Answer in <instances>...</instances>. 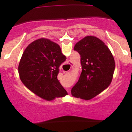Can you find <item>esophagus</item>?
Instances as JSON below:
<instances>
[{
    "mask_svg": "<svg viewBox=\"0 0 132 132\" xmlns=\"http://www.w3.org/2000/svg\"><path fill=\"white\" fill-rule=\"evenodd\" d=\"M69 64L70 65L71 67H72V63H69ZM67 91H68V93H70V92H71V90H70V89H67Z\"/></svg>",
    "mask_w": 132,
    "mask_h": 132,
    "instance_id": "1",
    "label": "esophagus"
}]
</instances>
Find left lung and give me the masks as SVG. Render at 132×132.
<instances>
[{
  "label": "left lung",
  "mask_w": 132,
  "mask_h": 132,
  "mask_svg": "<svg viewBox=\"0 0 132 132\" xmlns=\"http://www.w3.org/2000/svg\"><path fill=\"white\" fill-rule=\"evenodd\" d=\"M74 50L81 56L82 72L71 89V94L88 101L110 84L116 67L114 58L107 45L94 36H87L78 42Z\"/></svg>",
  "instance_id": "8db88e82"
}]
</instances>
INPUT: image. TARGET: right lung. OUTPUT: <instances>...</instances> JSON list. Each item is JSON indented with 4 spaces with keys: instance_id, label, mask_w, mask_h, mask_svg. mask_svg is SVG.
I'll return each instance as SVG.
<instances>
[{
    "instance_id": "right-lung-1",
    "label": "right lung",
    "mask_w": 132,
    "mask_h": 132,
    "mask_svg": "<svg viewBox=\"0 0 132 132\" xmlns=\"http://www.w3.org/2000/svg\"><path fill=\"white\" fill-rule=\"evenodd\" d=\"M66 59L57 43L46 38L35 40L21 57L18 68L20 80L29 90L46 101L64 97L68 92L57 76Z\"/></svg>"
}]
</instances>
